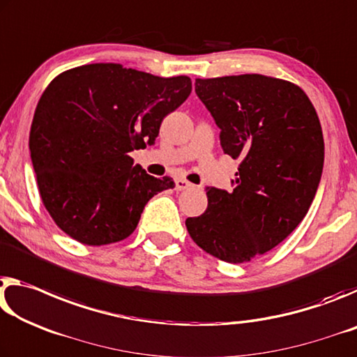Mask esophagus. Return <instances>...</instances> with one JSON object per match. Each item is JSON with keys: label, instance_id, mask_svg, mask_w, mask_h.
Returning <instances> with one entry per match:
<instances>
[{"label": "esophagus", "instance_id": "1", "mask_svg": "<svg viewBox=\"0 0 357 357\" xmlns=\"http://www.w3.org/2000/svg\"><path fill=\"white\" fill-rule=\"evenodd\" d=\"M191 183L190 182H186L185 178H177L175 180V190L177 191H183V190H188V188H191Z\"/></svg>", "mask_w": 357, "mask_h": 357}]
</instances>
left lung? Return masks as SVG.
Listing matches in <instances>:
<instances>
[{"label":"left lung","instance_id":"left-lung-1","mask_svg":"<svg viewBox=\"0 0 357 357\" xmlns=\"http://www.w3.org/2000/svg\"><path fill=\"white\" fill-rule=\"evenodd\" d=\"M197 98L241 160L232 191L207 186V210L186 229L215 258L241 264L283 242L305 217L324 165L321 123L299 86L261 74L196 79Z\"/></svg>","mask_w":357,"mask_h":357}]
</instances>
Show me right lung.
I'll return each mask as SVG.
<instances>
[{
    "mask_svg": "<svg viewBox=\"0 0 357 357\" xmlns=\"http://www.w3.org/2000/svg\"><path fill=\"white\" fill-rule=\"evenodd\" d=\"M191 93L186 75H158L115 63L61 73L40 96L30 131L39 195L56 226L85 245L131 236L145 204L174 188L134 165L161 121Z\"/></svg>",
    "mask_w": 357,
    "mask_h": 357,
    "instance_id": "right-lung-1",
    "label": "right lung"
}]
</instances>
